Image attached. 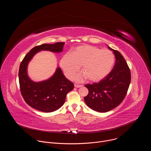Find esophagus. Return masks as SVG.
Returning a JSON list of instances; mask_svg holds the SVG:
<instances>
[{
	"instance_id": "esophagus-1",
	"label": "esophagus",
	"mask_w": 151,
	"mask_h": 151,
	"mask_svg": "<svg viewBox=\"0 0 151 151\" xmlns=\"http://www.w3.org/2000/svg\"><path fill=\"white\" fill-rule=\"evenodd\" d=\"M74 86H75V87H76V88H80V87H82V85H78V84H75Z\"/></svg>"
}]
</instances>
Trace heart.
I'll list each match as a JSON object with an SVG mask.
<instances>
[{
	"mask_svg": "<svg viewBox=\"0 0 151 151\" xmlns=\"http://www.w3.org/2000/svg\"><path fill=\"white\" fill-rule=\"evenodd\" d=\"M114 62V55L110 50L83 45L75 48L71 53L64 54L60 58V66L66 76L72 79L81 65L82 72L75 77L76 81L87 78L90 81L98 82L110 73Z\"/></svg>",
	"mask_w": 151,
	"mask_h": 151,
	"instance_id": "1",
	"label": "heart"
}]
</instances>
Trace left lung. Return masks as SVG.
Segmentation results:
<instances>
[{
	"instance_id": "8db88e82",
	"label": "left lung",
	"mask_w": 151,
	"mask_h": 151,
	"mask_svg": "<svg viewBox=\"0 0 151 151\" xmlns=\"http://www.w3.org/2000/svg\"><path fill=\"white\" fill-rule=\"evenodd\" d=\"M107 47L116 59L113 69L98 83L85 85L89 91L84 97L86 104L99 112H108L117 107L124 99L131 82L130 70L123 56Z\"/></svg>"
}]
</instances>
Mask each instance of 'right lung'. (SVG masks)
<instances>
[{"mask_svg":"<svg viewBox=\"0 0 151 151\" xmlns=\"http://www.w3.org/2000/svg\"><path fill=\"white\" fill-rule=\"evenodd\" d=\"M64 42L54 44H44L36 46L28 52L21 61L19 72L20 91L25 101L33 108L44 112H51L58 109L65 102L67 94L74 88L73 83L57 68L49 79L40 82L33 81L27 74L29 63L34 55L41 51L60 53L63 51Z\"/></svg>","mask_w":151,"mask_h":151,"instance_id":"1","label":"right lung"}]
</instances>
